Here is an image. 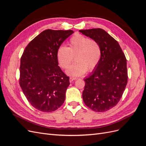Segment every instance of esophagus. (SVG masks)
<instances>
[{"label": "esophagus", "mask_w": 146, "mask_h": 146, "mask_svg": "<svg viewBox=\"0 0 146 146\" xmlns=\"http://www.w3.org/2000/svg\"><path fill=\"white\" fill-rule=\"evenodd\" d=\"M76 80V78L72 77H70L69 78V81H70V82H73V81H74V80Z\"/></svg>", "instance_id": "34e87169"}]
</instances>
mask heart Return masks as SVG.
I'll return each mask as SVG.
<instances>
[{
	"label": "heart",
	"mask_w": 146,
	"mask_h": 146,
	"mask_svg": "<svg viewBox=\"0 0 146 146\" xmlns=\"http://www.w3.org/2000/svg\"><path fill=\"white\" fill-rule=\"evenodd\" d=\"M56 55L60 65L63 69L69 68L74 57L76 62L70 66L67 74L78 77L86 70L90 72L96 68L100 60L101 48L96 41L77 34L70 39L68 47L64 46L58 47Z\"/></svg>",
	"instance_id": "obj_1"
}]
</instances>
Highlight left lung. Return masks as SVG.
<instances>
[{
  "instance_id": "8db88e82",
  "label": "left lung",
  "mask_w": 146,
  "mask_h": 146,
  "mask_svg": "<svg viewBox=\"0 0 146 146\" xmlns=\"http://www.w3.org/2000/svg\"><path fill=\"white\" fill-rule=\"evenodd\" d=\"M79 32L98 42L101 57L90 76L84 79L82 97L88 107L96 112L107 111L120 100L127 84L125 56L117 41L102 29Z\"/></svg>"
}]
</instances>
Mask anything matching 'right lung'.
I'll return each mask as SVG.
<instances>
[{
  "instance_id": "obj_1",
  "label": "right lung",
  "mask_w": 146,
  "mask_h": 146,
  "mask_svg": "<svg viewBox=\"0 0 146 146\" xmlns=\"http://www.w3.org/2000/svg\"><path fill=\"white\" fill-rule=\"evenodd\" d=\"M73 33L43 31L29 43L21 56L19 85L29 103L39 111H54L64 103L69 77L58 66L56 53Z\"/></svg>"
}]
</instances>
